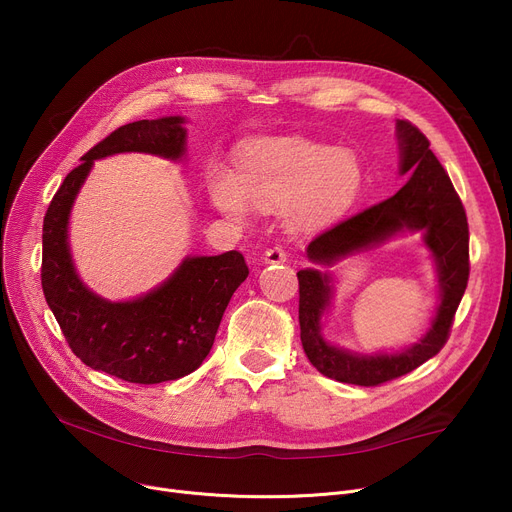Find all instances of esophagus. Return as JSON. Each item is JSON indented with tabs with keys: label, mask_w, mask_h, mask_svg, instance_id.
I'll return each instance as SVG.
<instances>
[{
	"label": "esophagus",
	"mask_w": 512,
	"mask_h": 512,
	"mask_svg": "<svg viewBox=\"0 0 512 512\" xmlns=\"http://www.w3.org/2000/svg\"><path fill=\"white\" fill-rule=\"evenodd\" d=\"M286 257H288V255H286L284 247H272V249L265 251L263 261H265V263H284Z\"/></svg>",
	"instance_id": "obj_1"
}]
</instances>
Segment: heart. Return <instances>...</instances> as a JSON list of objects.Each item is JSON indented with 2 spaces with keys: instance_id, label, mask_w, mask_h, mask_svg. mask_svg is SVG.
Instances as JSON below:
<instances>
[{
  "instance_id": "b5f03b06",
  "label": "heart",
  "mask_w": 512,
  "mask_h": 512,
  "mask_svg": "<svg viewBox=\"0 0 512 512\" xmlns=\"http://www.w3.org/2000/svg\"><path fill=\"white\" fill-rule=\"evenodd\" d=\"M363 168L351 149H330L305 139H261L236 157V174L215 168L209 199L228 218L245 222L253 207L272 211L284 205L294 230L328 224L357 199Z\"/></svg>"
}]
</instances>
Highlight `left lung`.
Listing matches in <instances>:
<instances>
[{"mask_svg":"<svg viewBox=\"0 0 512 512\" xmlns=\"http://www.w3.org/2000/svg\"><path fill=\"white\" fill-rule=\"evenodd\" d=\"M396 134L400 174H407L409 182L390 199L367 207L315 236L307 247V257L319 265H332L400 232L421 230L425 247L432 251L436 261L440 305L432 328L407 351L357 355L332 346L321 336V315L332 299V276L311 267L301 270L297 278L303 348L319 373L344 384L380 386L411 373L438 355L448 340L454 313L469 280V224L465 207L438 157L429 149L425 134L407 120L396 122Z\"/></svg>","mask_w":512,"mask_h":512,"instance_id":"left-lung-1","label":"left lung"}]
</instances>
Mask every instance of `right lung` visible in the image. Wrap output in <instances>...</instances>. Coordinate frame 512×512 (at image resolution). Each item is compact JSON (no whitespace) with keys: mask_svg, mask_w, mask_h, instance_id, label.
<instances>
[{"mask_svg":"<svg viewBox=\"0 0 512 512\" xmlns=\"http://www.w3.org/2000/svg\"><path fill=\"white\" fill-rule=\"evenodd\" d=\"M184 118L139 120L114 130L87 151L53 195L43 220L41 286L72 353L91 369L130 384L184 378L209 355L222 315L249 267L238 251L186 257L155 290L112 303L80 282L70 247L72 203L93 161L116 153H151L180 159L186 151Z\"/></svg>","mask_w":512,"mask_h":512,"instance_id":"add662e5","label":"right lung"}]
</instances>
